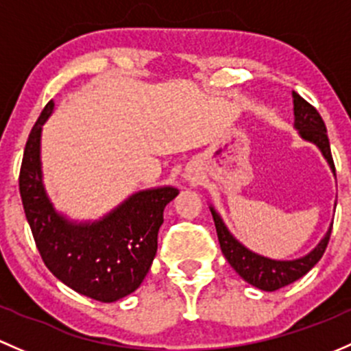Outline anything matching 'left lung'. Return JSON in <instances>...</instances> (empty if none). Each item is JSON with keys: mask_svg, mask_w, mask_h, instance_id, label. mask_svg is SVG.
<instances>
[{"mask_svg": "<svg viewBox=\"0 0 351 351\" xmlns=\"http://www.w3.org/2000/svg\"><path fill=\"white\" fill-rule=\"evenodd\" d=\"M292 97H294L295 130L299 132L301 138H304L306 142L314 143V145L321 150V154L326 158L331 171H333L335 174L337 171H335L330 140H328L326 125H324L323 118L317 113L316 108H314L313 104H309L304 97L299 96L298 93H292ZM211 215L213 219H215L219 247H221L223 255L226 256L230 265L233 267L238 272V276L243 280H247L248 284L269 292L285 287V285L295 282V280L301 279L302 276H306V274L319 262L321 256H323L324 250H326L328 247V241H330L331 228H333V223H331L330 230L326 231L323 240H321L319 243L316 245V248L311 250L308 255L295 260H272L255 254V252L243 247V245L230 233L228 228L225 226V223H223L221 216L215 211V208H211Z\"/></svg>", "mask_w": 351, "mask_h": 351, "instance_id": "obj_1", "label": "left lung"}]
</instances>
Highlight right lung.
Returning a JSON list of instances; mask_svg holds the SVG:
<instances>
[{
    "mask_svg": "<svg viewBox=\"0 0 351 351\" xmlns=\"http://www.w3.org/2000/svg\"><path fill=\"white\" fill-rule=\"evenodd\" d=\"M50 101L28 135L20 169V196L47 269L82 295L114 302L140 287L157 254L164 208L179 194L172 186L135 193L93 223L69 221L45 193L40 165L42 125Z\"/></svg>",
    "mask_w": 351,
    "mask_h": 351,
    "instance_id": "add662e5",
    "label": "right lung"
}]
</instances>
